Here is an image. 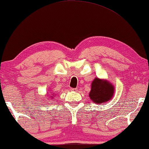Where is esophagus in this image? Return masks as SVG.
I'll use <instances>...</instances> for the list:
<instances>
[{
	"mask_svg": "<svg viewBox=\"0 0 149 149\" xmlns=\"http://www.w3.org/2000/svg\"><path fill=\"white\" fill-rule=\"evenodd\" d=\"M70 91H76L77 90V89H75V88H71V89H70Z\"/></svg>",
	"mask_w": 149,
	"mask_h": 149,
	"instance_id": "34e87169",
	"label": "esophagus"
}]
</instances>
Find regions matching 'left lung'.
Wrapping results in <instances>:
<instances>
[{
  "label": "left lung",
  "mask_w": 149,
  "mask_h": 149,
  "mask_svg": "<svg viewBox=\"0 0 149 149\" xmlns=\"http://www.w3.org/2000/svg\"><path fill=\"white\" fill-rule=\"evenodd\" d=\"M114 90V85L109 81L95 77L91 83V89L89 96L95 104H102L112 99Z\"/></svg>",
  "instance_id": "obj_1"
}]
</instances>
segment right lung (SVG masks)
Instances as JSON below:
<instances>
[{
    "instance_id": "1",
    "label": "right lung",
    "mask_w": 149,
    "mask_h": 149,
    "mask_svg": "<svg viewBox=\"0 0 149 149\" xmlns=\"http://www.w3.org/2000/svg\"><path fill=\"white\" fill-rule=\"evenodd\" d=\"M50 93V94H49V93ZM47 97H49V99H53V98L55 97V94L54 93H47Z\"/></svg>"
}]
</instances>
